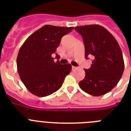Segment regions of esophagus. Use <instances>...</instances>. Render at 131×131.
I'll return each instance as SVG.
<instances>
[{
	"instance_id": "1",
	"label": "esophagus",
	"mask_w": 131,
	"mask_h": 131,
	"mask_svg": "<svg viewBox=\"0 0 131 131\" xmlns=\"http://www.w3.org/2000/svg\"><path fill=\"white\" fill-rule=\"evenodd\" d=\"M75 69H77V68L75 66H72V70H75Z\"/></svg>"
}]
</instances>
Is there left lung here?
<instances>
[{"instance_id": "left-lung-1", "label": "left lung", "mask_w": 131, "mask_h": 131, "mask_svg": "<svg viewBox=\"0 0 131 131\" xmlns=\"http://www.w3.org/2000/svg\"><path fill=\"white\" fill-rule=\"evenodd\" d=\"M82 36L85 58L93 60L85 77L79 83L81 89L94 96L104 95L115 87L121 78L125 64L121 48L115 37L99 25L75 27Z\"/></svg>"}]
</instances>
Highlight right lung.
<instances>
[{"label": "right lung", "mask_w": 131, "mask_h": 131, "mask_svg": "<svg viewBox=\"0 0 131 131\" xmlns=\"http://www.w3.org/2000/svg\"><path fill=\"white\" fill-rule=\"evenodd\" d=\"M73 29L46 25L31 34L21 47L17 57V68L21 81L31 93L39 97L50 95L60 89L71 71L69 63L54 62L62 37ZM56 58L59 56L56 54Z\"/></svg>", "instance_id": "obj_1"}]
</instances>
